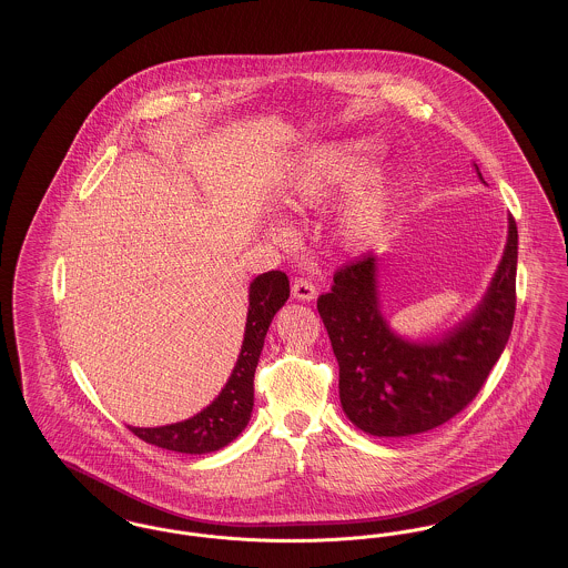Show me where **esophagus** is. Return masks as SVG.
<instances>
[{"label":"esophagus","mask_w":568,"mask_h":568,"mask_svg":"<svg viewBox=\"0 0 568 568\" xmlns=\"http://www.w3.org/2000/svg\"><path fill=\"white\" fill-rule=\"evenodd\" d=\"M292 296L296 297V300H302V302H311V300H315V296H317V287L308 278H296L294 285H292Z\"/></svg>","instance_id":"1"}]
</instances>
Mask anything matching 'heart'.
Listing matches in <instances>:
<instances>
[{"label": "heart", "mask_w": 568, "mask_h": 568, "mask_svg": "<svg viewBox=\"0 0 568 568\" xmlns=\"http://www.w3.org/2000/svg\"><path fill=\"white\" fill-rule=\"evenodd\" d=\"M364 142L329 144L320 149L308 162L302 165L296 179L290 185L287 200L294 206L315 204L345 183L362 170L366 162ZM389 185L381 172H368L357 179L345 200L338 206V230L347 243H368L387 216Z\"/></svg>", "instance_id": "b5f03b06"}]
</instances>
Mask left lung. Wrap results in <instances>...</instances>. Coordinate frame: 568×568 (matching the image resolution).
Masks as SVG:
<instances>
[{"label": "left lung", "mask_w": 568, "mask_h": 568, "mask_svg": "<svg viewBox=\"0 0 568 568\" xmlns=\"http://www.w3.org/2000/svg\"><path fill=\"white\" fill-rule=\"evenodd\" d=\"M375 262L368 253L338 268L317 300L338 359L341 405L373 436L428 433L473 403L511 336L517 225L509 216L505 255L479 308L438 343L417 345L389 332L378 313Z\"/></svg>", "instance_id": "left-lung-1"}]
</instances>
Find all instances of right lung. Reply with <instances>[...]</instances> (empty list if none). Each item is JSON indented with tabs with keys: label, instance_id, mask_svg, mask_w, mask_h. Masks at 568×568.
<instances>
[{
	"label": "right lung",
	"instance_id": "1",
	"mask_svg": "<svg viewBox=\"0 0 568 568\" xmlns=\"http://www.w3.org/2000/svg\"><path fill=\"white\" fill-rule=\"evenodd\" d=\"M290 297V278L281 271L260 274L248 290L243 349L234 373L211 405L191 419L162 428H130L149 445L179 454H211L243 433L253 410V377L274 313Z\"/></svg>",
	"mask_w": 568,
	"mask_h": 568
}]
</instances>
